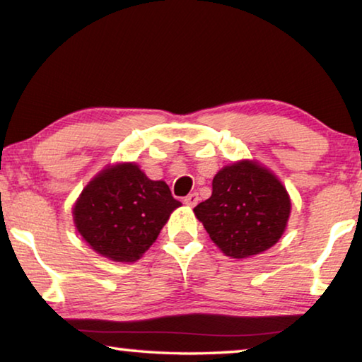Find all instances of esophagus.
<instances>
[{
    "mask_svg": "<svg viewBox=\"0 0 362 362\" xmlns=\"http://www.w3.org/2000/svg\"><path fill=\"white\" fill-rule=\"evenodd\" d=\"M198 201H199L198 193H192V194L185 196V199H183V203H185V204L189 206V207H194L196 204H198Z\"/></svg>",
    "mask_w": 362,
    "mask_h": 362,
    "instance_id": "1",
    "label": "esophagus"
}]
</instances>
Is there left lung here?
Returning a JSON list of instances; mask_svg holds the SVG:
<instances>
[{
	"label": "left lung",
	"mask_w": 362,
	"mask_h": 362,
	"mask_svg": "<svg viewBox=\"0 0 362 362\" xmlns=\"http://www.w3.org/2000/svg\"><path fill=\"white\" fill-rule=\"evenodd\" d=\"M291 207L289 193L272 170L255 159H241L218 170L211 198L193 212L225 255L247 259L279 241Z\"/></svg>",
	"instance_id": "left-lung-1"
}]
</instances>
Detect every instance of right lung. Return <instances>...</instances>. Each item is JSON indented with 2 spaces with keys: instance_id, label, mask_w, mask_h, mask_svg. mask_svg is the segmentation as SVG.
Here are the masks:
<instances>
[{
  "instance_id": "obj_1",
  "label": "right lung",
  "mask_w": 362,
  "mask_h": 362,
  "mask_svg": "<svg viewBox=\"0 0 362 362\" xmlns=\"http://www.w3.org/2000/svg\"><path fill=\"white\" fill-rule=\"evenodd\" d=\"M180 201L164 180H151L137 163L108 164L83 188L73 222L97 254L113 262H137Z\"/></svg>"
}]
</instances>
